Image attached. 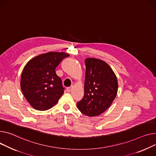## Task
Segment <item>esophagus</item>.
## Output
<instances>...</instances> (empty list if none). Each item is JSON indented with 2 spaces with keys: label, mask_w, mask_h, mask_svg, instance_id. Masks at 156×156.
<instances>
[{
  "label": "esophagus",
  "mask_w": 156,
  "mask_h": 156,
  "mask_svg": "<svg viewBox=\"0 0 156 156\" xmlns=\"http://www.w3.org/2000/svg\"><path fill=\"white\" fill-rule=\"evenodd\" d=\"M72 88H73V86H71V87H68V88H66V91H67L68 92H70V91H71Z\"/></svg>",
  "instance_id": "esophagus-1"
}]
</instances>
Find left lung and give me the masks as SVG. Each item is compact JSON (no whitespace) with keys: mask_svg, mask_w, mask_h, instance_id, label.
I'll return each mask as SVG.
<instances>
[{"mask_svg":"<svg viewBox=\"0 0 156 156\" xmlns=\"http://www.w3.org/2000/svg\"><path fill=\"white\" fill-rule=\"evenodd\" d=\"M84 96L76 105L84 115L95 117L111 105L118 90L117 77L105 61L96 58L85 59Z\"/></svg>","mask_w":156,"mask_h":156,"instance_id":"8db88e82","label":"left lung"}]
</instances>
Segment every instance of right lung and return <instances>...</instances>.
Listing matches in <instances>:
<instances>
[{"label":"right lung","instance_id":"obj_1","mask_svg":"<svg viewBox=\"0 0 156 156\" xmlns=\"http://www.w3.org/2000/svg\"><path fill=\"white\" fill-rule=\"evenodd\" d=\"M68 56L65 53L49 52L34 58L25 66L20 87L26 99L34 108L50 109L63 94L65 88L55 69Z\"/></svg>","mask_w":156,"mask_h":156}]
</instances>
